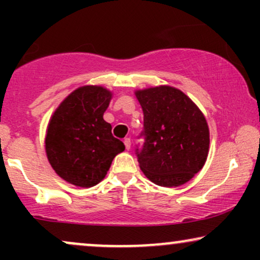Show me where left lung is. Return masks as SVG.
Masks as SVG:
<instances>
[{"instance_id": "8db88e82", "label": "left lung", "mask_w": 260, "mask_h": 260, "mask_svg": "<svg viewBox=\"0 0 260 260\" xmlns=\"http://www.w3.org/2000/svg\"><path fill=\"white\" fill-rule=\"evenodd\" d=\"M111 98V91L103 86H82L53 112L45 150L56 174L68 183L96 186L105 178L116 155L124 150L123 143L113 136L111 124L104 120Z\"/></svg>"}]
</instances>
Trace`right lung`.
Listing matches in <instances>:
<instances>
[{
  "label": "right lung",
  "instance_id": "right-lung-1",
  "mask_svg": "<svg viewBox=\"0 0 260 260\" xmlns=\"http://www.w3.org/2000/svg\"><path fill=\"white\" fill-rule=\"evenodd\" d=\"M144 113V127L137 148L139 168L162 187L184 184L207 161L209 128L201 110L171 86L137 90Z\"/></svg>",
  "mask_w": 260,
  "mask_h": 260
}]
</instances>
